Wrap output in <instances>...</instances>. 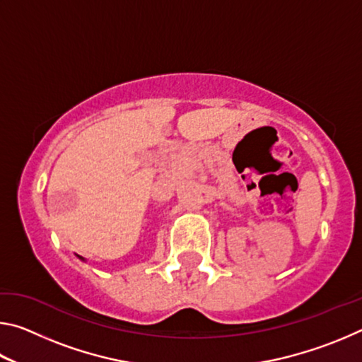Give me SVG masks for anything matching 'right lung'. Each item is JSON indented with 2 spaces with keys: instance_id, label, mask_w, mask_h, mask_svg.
I'll use <instances>...</instances> for the list:
<instances>
[{
  "instance_id": "obj_1",
  "label": "right lung",
  "mask_w": 362,
  "mask_h": 362,
  "mask_svg": "<svg viewBox=\"0 0 362 362\" xmlns=\"http://www.w3.org/2000/svg\"><path fill=\"white\" fill-rule=\"evenodd\" d=\"M78 257H79V255H78ZM79 259H81V260H84V259H83V257H79Z\"/></svg>"
}]
</instances>
